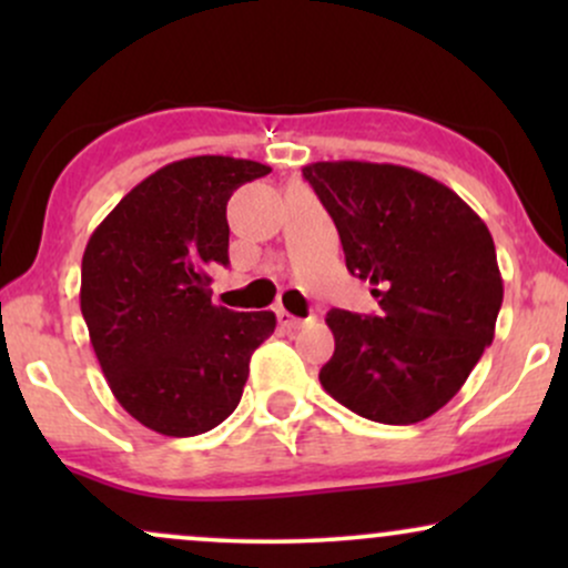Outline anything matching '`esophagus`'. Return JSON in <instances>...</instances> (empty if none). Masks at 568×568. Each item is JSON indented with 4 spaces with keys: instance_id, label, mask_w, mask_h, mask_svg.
<instances>
[{
    "instance_id": "34e87169",
    "label": "esophagus",
    "mask_w": 568,
    "mask_h": 568,
    "mask_svg": "<svg viewBox=\"0 0 568 568\" xmlns=\"http://www.w3.org/2000/svg\"><path fill=\"white\" fill-rule=\"evenodd\" d=\"M277 323H280V328H285V331H298V328H304L302 317H293L291 312H285V310H277Z\"/></svg>"
}]
</instances>
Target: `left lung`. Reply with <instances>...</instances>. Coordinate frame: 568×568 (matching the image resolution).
<instances>
[{
	"instance_id": "obj_1",
	"label": "left lung",
	"mask_w": 568,
	"mask_h": 568,
	"mask_svg": "<svg viewBox=\"0 0 568 568\" xmlns=\"http://www.w3.org/2000/svg\"><path fill=\"white\" fill-rule=\"evenodd\" d=\"M334 219L347 270L374 285L379 315L331 310L334 357L321 384L382 425H416L446 406L494 342L497 251L484 219L440 181L389 162L302 168Z\"/></svg>"
}]
</instances>
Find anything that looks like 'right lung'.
I'll use <instances>...</instances> for the list:
<instances>
[{
    "instance_id": "1",
    "label": "right lung",
    "mask_w": 568,
    "mask_h": 568,
    "mask_svg": "<svg viewBox=\"0 0 568 568\" xmlns=\"http://www.w3.org/2000/svg\"><path fill=\"white\" fill-rule=\"evenodd\" d=\"M270 165L202 154L154 171L116 202L82 256L80 306L120 406L168 438L213 429L237 408L275 312L211 302L230 264L226 202Z\"/></svg>"
}]
</instances>
